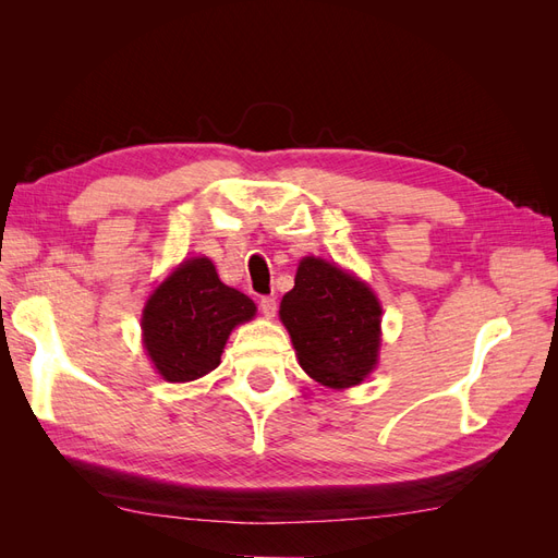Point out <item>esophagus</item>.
<instances>
[{
	"mask_svg": "<svg viewBox=\"0 0 558 558\" xmlns=\"http://www.w3.org/2000/svg\"><path fill=\"white\" fill-rule=\"evenodd\" d=\"M260 312L267 318H272L277 314V295H263L260 298Z\"/></svg>",
	"mask_w": 558,
	"mask_h": 558,
	"instance_id": "obj_1",
	"label": "esophagus"
}]
</instances>
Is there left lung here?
Returning <instances> with one entry per match:
<instances>
[{"mask_svg":"<svg viewBox=\"0 0 558 558\" xmlns=\"http://www.w3.org/2000/svg\"><path fill=\"white\" fill-rule=\"evenodd\" d=\"M279 316L291 332L302 369L318 384L356 386L377 365L379 302L363 281L337 265L302 260Z\"/></svg>","mask_w":558,"mask_h":558,"instance_id":"left-lung-1","label":"left lung"}]
</instances>
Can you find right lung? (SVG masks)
Wrapping results in <instances>:
<instances>
[{"instance_id":"right-lung-1","label":"right lung","mask_w":558,"mask_h":558,"mask_svg":"<svg viewBox=\"0 0 558 558\" xmlns=\"http://www.w3.org/2000/svg\"><path fill=\"white\" fill-rule=\"evenodd\" d=\"M253 314V300L218 279L209 258L185 260L146 302L144 347L162 379L193 381L218 367L230 330Z\"/></svg>"}]
</instances>
